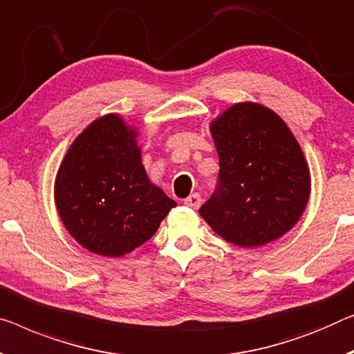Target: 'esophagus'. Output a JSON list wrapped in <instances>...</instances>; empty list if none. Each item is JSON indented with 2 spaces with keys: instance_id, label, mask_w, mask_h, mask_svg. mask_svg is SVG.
I'll list each match as a JSON object with an SVG mask.
<instances>
[{
  "instance_id": "34e87169",
  "label": "esophagus",
  "mask_w": 354,
  "mask_h": 354,
  "mask_svg": "<svg viewBox=\"0 0 354 354\" xmlns=\"http://www.w3.org/2000/svg\"><path fill=\"white\" fill-rule=\"evenodd\" d=\"M200 203H202V197H200L198 194H191L186 200H184V205L192 209H197L200 207Z\"/></svg>"
}]
</instances>
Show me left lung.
<instances>
[{
	"label": "left lung",
	"mask_w": 354,
	"mask_h": 354,
	"mask_svg": "<svg viewBox=\"0 0 354 354\" xmlns=\"http://www.w3.org/2000/svg\"><path fill=\"white\" fill-rule=\"evenodd\" d=\"M219 189L200 216L221 239L259 248L288 234L307 208L312 176L302 147L275 111L240 102L209 122Z\"/></svg>",
	"instance_id": "left-lung-1"
}]
</instances>
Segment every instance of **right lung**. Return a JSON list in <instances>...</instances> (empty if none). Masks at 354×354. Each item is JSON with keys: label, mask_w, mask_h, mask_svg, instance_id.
I'll list each match as a JSON object with an SVG mask.
<instances>
[{"label": "right lung", "mask_w": 354, "mask_h": 354, "mask_svg": "<svg viewBox=\"0 0 354 354\" xmlns=\"http://www.w3.org/2000/svg\"><path fill=\"white\" fill-rule=\"evenodd\" d=\"M138 136L122 115L104 114L76 136L57 171V213L73 239L93 254H129L176 207L147 176Z\"/></svg>", "instance_id": "obj_1"}]
</instances>
